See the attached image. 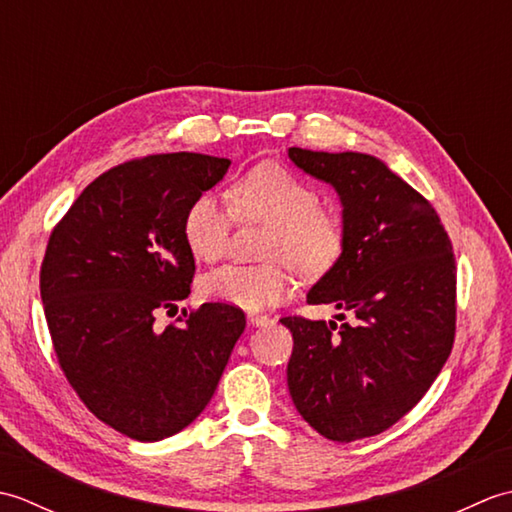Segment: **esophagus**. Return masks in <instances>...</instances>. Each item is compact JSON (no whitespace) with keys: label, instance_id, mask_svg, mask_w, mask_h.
Instances as JSON below:
<instances>
[{"label":"esophagus","instance_id":"1","mask_svg":"<svg viewBox=\"0 0 512 512\" xmlns=\"http://www.w3.org/2000/svg\"><path fill=\"white\" fill-rule=\"evenodd\" d=\"M246 319L250 325H253V328H262V325H268L270 321H273L270 317H266V314H257V312H248Z\"/></svg>","mask_w":512,"mask_h":512}]
</instances>
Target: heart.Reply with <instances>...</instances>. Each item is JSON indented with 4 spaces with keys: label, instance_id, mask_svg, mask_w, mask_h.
<instances>
[{
    "label": "heart",
    "instance_id": "1",
    "mask_svg": "<svg viewBox=\"0 0 512 512\" xmlns=\"http://www.w3.org/2000/svg\"><path fill=\"white\" fill-rule=\"evenodd\" d=\"M235 215L270 226L262 266L228 264L200 279L204 299L246 310L275 306L292 290V270L319 277L336 264L343 250V224L321 209L314 187L286 167L264 162L235 182L231 202L204 193L184 213V242L193 257L215 262L224 253Z\"/></svg>",
    "mask_w": 512,
    "mask_h": 512
}]
</instances>
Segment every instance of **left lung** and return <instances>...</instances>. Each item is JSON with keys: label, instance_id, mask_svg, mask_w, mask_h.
<instances>
[{"label": "left lung", "instance_id": "8db88e82", "mask_svg": "<svg viewBox=\"0 0 512 512\" xmlns=\"http://www.w3.org/2000/svg\"><path fill=\"white\" fill-rule=\"evenodd\" d=\"M339 195L343 250L308 290L350 323L284 317L292 332L288 389L323 438L354 442L418 405L455 334V259L436 209L383 160L358 151L288 149Z\"/></svg>", "mask_w": 512, "mask_h": 512}]
</instances>
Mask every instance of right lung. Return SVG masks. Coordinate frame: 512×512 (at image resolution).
<instances>
[{"mask_svg":"<svg viewBox=\"0 0 512 512\" xmlns=\"http://www.w3.org/2000/svg\"><path fill=\"white\" fill-rule=\"evenodd\" d=\"M228 167L189 151L125 162L88 184L50 235L41 301L59 365L85 407L132 440L189 427L246 328L228 303L184 310L180 328L154 325L191 292L184 213Z\"/></svg>","mask_w":512,"mask_h":512,"instance_id":"obj_1","label":"right lung"}]
</instances>
